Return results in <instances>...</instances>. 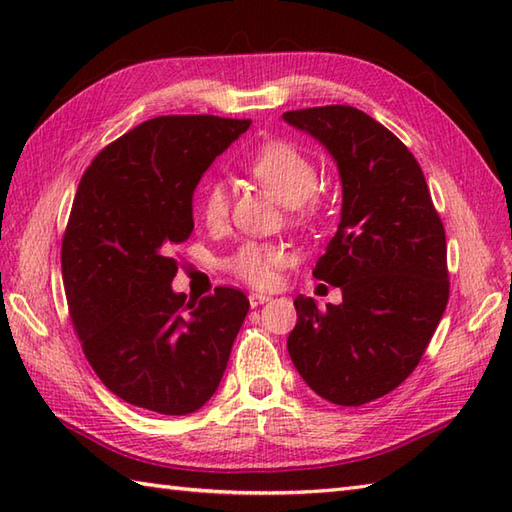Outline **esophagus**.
<instances>
[{"label":"esophagus","mask_w":512,"mask_h":512,"mask_svg":"<svg viewBox=\"0 0 512 512\" xmlns=\"http://www.w3.org/2000/svg\"><path fill=\"white\" fill-rule=\"evenodd\" d=\"M266 301H270V297H268V295H262V292H250V295H248V303H250V308H257V306H262V303H266Z\"/></svg>","instance_id":"obj_1"}]
</instances>
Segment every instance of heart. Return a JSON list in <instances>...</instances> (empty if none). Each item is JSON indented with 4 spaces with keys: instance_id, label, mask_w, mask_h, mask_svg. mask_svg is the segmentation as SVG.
Wrapping results in <instances>:
<instances>
[{
    "instance_id": "heart-1",
    "label": "heart",
    "mask_w": 512,
    "mask_h": 512,
    "mask_svg": "<svg viewBox=\"0 0 512 512\" xmlns=\"http://www.w3.org/2000/svg\"><path fill=\"white\" fill-rule=\"evenodd\" d=\"M246 169L264 187L286 206H297L308 200L314 184H317V169L312 160L295 145L275 140L259 147L250 156ZM200 211L206 224H220L228 211V198L222 182L206 184L200 200ZM284 250L270 244L248 242L237 250L231 259V268L237 277L253 286H270L275 279V270L284 264Z\"/></svg>"
}]
</instances>
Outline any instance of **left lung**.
Wrapping results in <instances>:
<instances>
[{"instance_id":"left-lung-1","label":"left lung","mask_w":512,"mask_h":512,"mask_svg":"<svg viewBox=\"0 0 512 512\" xmlns=\"http://www.w3.org/2000/svg\"><path fill=\"white\" fill-rule=\"evenodd\" d=\"M332 156L341 222L312 275L341 288L339 306L295 299L288 354L325 400L358 407L389 394L427 350L449 301L447 239L411 151L350 105L286 112Z\"/></svg>"}]
</instances>
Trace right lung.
<instances>
[{
	"label": "right lung",
	"instance_id": "obj_1",
	"mask_svg": "<svg viewBox=\"0 0 512 512\" xmlns=\"http://www.w3.org/2000/svg\"><path fill=\"white\" fill-rule=\"evenodd\" d=\"M250 127L160 116L107 145L83 173L61 246L74 330L105 387L129 405L187 416L211 400L248 312L242 290L187 299L173 250L193 233V193Z\"/></svg>",
	"mask_w": 512,
	"mask_h": 512
}]
</instances>
